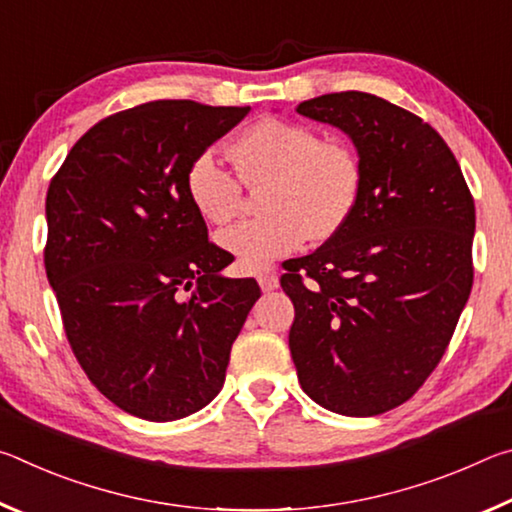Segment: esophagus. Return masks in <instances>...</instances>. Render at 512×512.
I'll return each mask as SVG.
<instances>
[{
  "mask_svg": "<svg viewBox=\"0 0 512 512\" xmlns=\"http://www.w3.org/2000/svg\"><path fill=\"white\" fill-rule=\"evenodd\" d=\"M259 287H262V291H273L277 289V275L275 273H262L257 277Z\"/></svg>",
  "mask_w": 512,
  "mask_h": 512,
  "instance_id": "34e87169",
  "label": "esophagus"
}]
</instances>
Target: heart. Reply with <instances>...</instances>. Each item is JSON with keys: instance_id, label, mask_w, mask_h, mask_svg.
<instances>
[{"instance_id": "obj_1", "label": "heart", "mask_w": 512, "mask_h": 512, "mask_svg": "<svg viewBox=\"0 0 512 512\" xmlns=\"http://www.w3.org/2000/svg\"><path fill=\"white\" fill-rule=\"evenodd\" d=\"M241 183L264 185L266 214L223 230L219 244L246 273L298 250L305 239L339 232L361 194V162L343 140L320 137L318 128L284 117H264L230 144ZM212 153H201L185 171L189 203L205 223L223 225L239 212L244 189Z\"/></svg>"}]
</instances>
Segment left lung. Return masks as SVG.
Returning a JSON list of instances; mask_svg holds the SVG:
<instances>
[{
	"label": "left lung",
	"mask_w": 512,
	"mask_h": 512,
	"mask_svg": "<svg viewBox=\"0 0 512 512\" xmlns=\"http://www.w3.org/2000/svg\"><path fill=\"white\" fill-rule=\"evenodd\" d=\"M350 135L363 180L348 223L284 266L302 391L368 418L404 404L438 366L472 291L474 198L454 153L418 115L368 92L298 103Z\"/></svg>",
	"instance_id": "1"
}]
</instances>
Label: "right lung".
Returning <instances> with one entry per match:
<instances>
[{
	"label": "right lung",
	"mask_w": 512,
	"mask_h": 512,
	"mask_svg": "<svg viewBox=\"0 0 512 512\" xmlns=\"http://www.w3.org/2000/svg\"><path fill=\"white\" fill-rule=\"evenodd\" d=\"M250 106L151 101L94 124L47 189V280L76 361L121 411L169 422L219 395L259 298L185 192L196 155Z\"/></svg>",
	"instance_id": "right-lung-1"
}]
</instances>
